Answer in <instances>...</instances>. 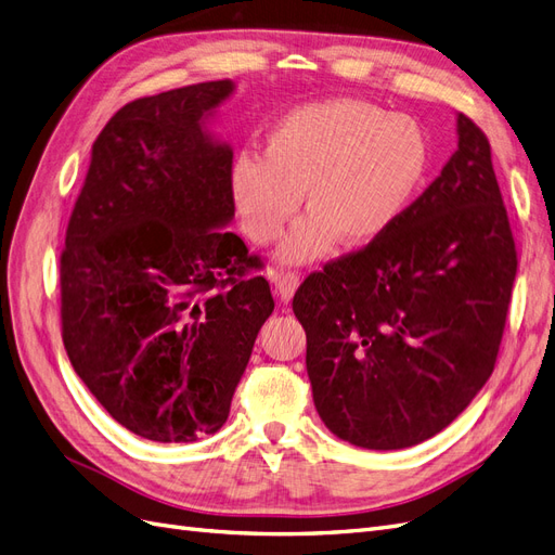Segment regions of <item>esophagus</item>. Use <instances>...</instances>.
<instances>
[{
  "mask_svg": "<svg viewBox=\"0 0 555 555\" xmlns=\"http://www.w3.org/2000/svg\"><path fill=\"white\" fill-rule=\"evenodd\" d=\"M268 280L273 282L275 294L280 296L282 304H289L294 292L298 289V284H300V275H298V273H292V271H289V273H284V271H271V273H268Z\"/></svg>",
  "mask_w": 555,
  "mask_h": 555,
  "instance_id": "esophagus-1",
  "label": "esophagus"
}]
</instances>
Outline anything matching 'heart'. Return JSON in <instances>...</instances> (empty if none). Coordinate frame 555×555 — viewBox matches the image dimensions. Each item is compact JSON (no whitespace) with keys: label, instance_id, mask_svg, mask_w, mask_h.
Masks as SVG:
<instances>
[{"label":"heart","instance_id":"obj_1","mask_svg":"<svg viewBox=\"0 0 555 555\" xmlns=\"http://www.w3.org/2000/svg\"><path fill=\"white\" fill-rule=\"evenodd\" d=\"M430 141L416 120L359 99L298 106L266 133L263 155L241 153L231 196L243 231L275 243L304 192L306 220L282 247L287 261L361 249L386 236L414 204L430 171Z\"/></svg>","mask_w":555,"mask_h":555}]
</instances>
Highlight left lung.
<instances>
[{
	"label": "left lung",
	"mask_w": 555,
	"mask_h": 555,
	"mask_svg": "<svg viewBox=\"0 0 555 555\" xmlns=\"http://www.w3.org/2000/svg\"><path fill=\"white\" fill-rule=\"evenodd\" d=\"M516 266L491 143L461 113L459 150L400 222L294 294L326 428L377 451L447 428L493 373Z\"/></svg>",
	"instance_id": "1"
}]
</instances>
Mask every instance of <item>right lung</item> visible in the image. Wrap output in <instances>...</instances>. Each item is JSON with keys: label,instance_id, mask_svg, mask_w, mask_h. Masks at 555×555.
Returning a JSON list of instances; mask_svg holds the SVG:
<instances>
[{"label": "right lung", "instance_id": "right-lung-1", "mask_svg": "<svg viewBox=\"0 0 555 555\" xmlns=\"http://www.w3.org/2000/svg\"><path fill=\"white\" fill-rule=\"evenodd\" d=\"M231 80L141 96L92 143L60 257L62 343L76 375L139 438L220 430L275 304L231 222L229 145L201 117Z\"/></svg>", "mask_w": 555, "mask_h": 555}]
</instances>
